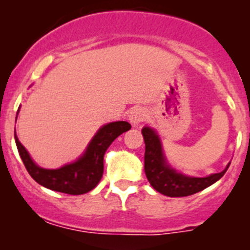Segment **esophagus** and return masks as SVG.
Masks as SVG:
<instances>
[{"label":"esophagus","instance_id":"obj_1","mask_svg":"<svg viewBox=\"0 0 250 250\" xmlns=\"http://www.w3.org/2000/svg\"><path fill=\"white\" fill-rule=\"evenodd\" d=\"M146 118H147V112L143 107H135L129 113V121L133 125H138L139 123L144 122Z\"/></svg>","mask_w":250,"mask_h":250}]
</instances>
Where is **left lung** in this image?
<instances>
[{
  "instance_id": "8db88e82",
  "label": "left lung",
  "mask_w": 250,
  "mask_h": 250,
  "mask_svg": "<svg viewBox=\"0 0 250 250\" xmlns=\"http://www.w3.org/2000/svg\"><path fill=\"white\" fill-rule=\"evenodd\" d=\"M145 141V169L146 178L156 191L168 197H185L204 190L218 181L228 170V167L220 173L211 174L206 178H192L176 173L166 162L160 138L151 128L141 130Z\"/></svg>"
}]
</instances>
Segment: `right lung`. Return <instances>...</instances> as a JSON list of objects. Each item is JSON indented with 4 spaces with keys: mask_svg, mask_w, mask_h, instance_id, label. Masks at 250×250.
<instances>
[{
    "mask_svg": "<svg viewBox=\"0 0 250 250\" xmlns=\"http://www.w3.org/2000/svg\"><path fill=\"white\" fill-rule=\"evenodd\" d=\"M132 125L125 121H118L100 128L90 141L84 155L71 165H66L59 169H43L34 163L24 146L18 140L16 144L25 168L31 178L40 185L67 193V195H83L89 192L99 184L104 173V153L113 140L122 133L130 129Z\"/></svg>",
    "mask_w": 250,
    "mask_h": 250,
    "instance_id": "obj_1",
    "label": "right lung"
}]
</instances>
